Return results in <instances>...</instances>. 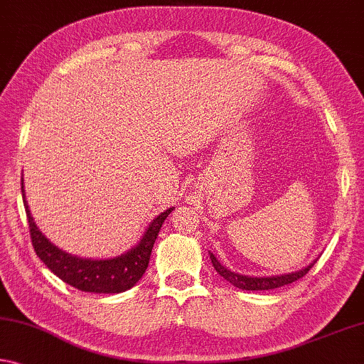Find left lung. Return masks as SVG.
I'll list each match as a JSON object with an SVG mask.
<instances>
[{
    "mask_svg": "<svg viewBox=\"0 0 364 364\" xmlns=\"http://www.w3.org/2000/svg\"><path fill=\"white\" fill-rule=\"evenodd\" d=\"M209 255H210L212 265L215 267L217 272L220 274L225 280L230 282L233 287L241 288V290H274V288L293 284V282H296L301 279V277L306 275L311 270V267L316 264V261H313L309 265H306V267H303L301 270H296V272H291V274H282V275H272V277H250V275H240V274L232 272V270H228L225 265H222L220 261H218L212 252H209Z\"/></svg>",
    "mask_w": 364,
    "mask_h": 364,
    "instance_id": "obj_1",
    "label": "left lung"
}]
</instances>
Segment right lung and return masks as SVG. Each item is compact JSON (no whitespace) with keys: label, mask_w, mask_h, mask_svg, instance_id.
Instances as JSON below:
<instances>
[{"label":"right lung","mask_w":364,"mask_h":364,"mask_svg":"<svg viewBox=\"0 0 364 364\" xmlns=\"http://www.w3.org/2000/svg\"><path fill=\"white\" fill-rule=\"evenodd\" d=\"M22 199L31 228L33 251L56 277H60L68 285L89 293H121L129 290L139 282L146 272L149 259L155 240H157L161 223L170 215L173 207L161 212L149 225L139 243L131 247L128 252L113 259H84L61 251L45 236L33 220L31 209L26 200L24 180H22Z\"/></svg>","instance_id":"1"}]
</instances>
